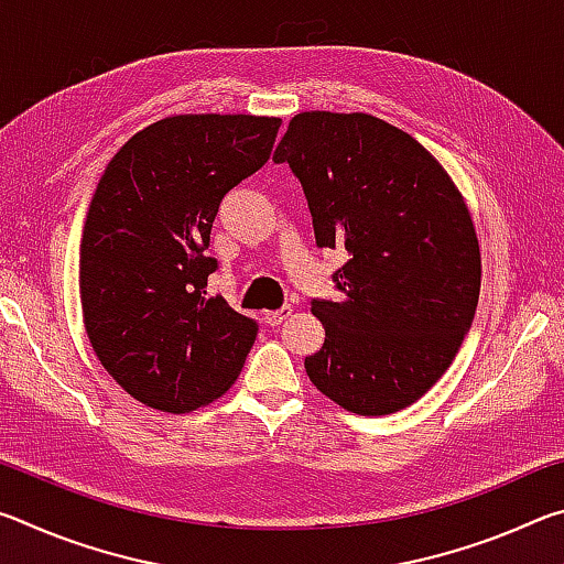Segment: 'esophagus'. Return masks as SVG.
Wrapping results in <instances>:
<instances>
[{
  "label": "esophagus",
  "instance_id": "34e87169",
  "mask_svg": "<svg viewBox=\"0 0 564 564\" xmlns=\"http://www.w3.org/2000/svg\"><path fill=\"white\" fill-rule=\"evenodd\" d=\"M293 313V308L291 305H283V308H279V311H265V316H263V321L269 323V326H281V323L289 318Z\"/></svg>",
  "mask_w": 564,
  "mask_h": 564
}]
</instances>
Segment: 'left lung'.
<instances>
[{
	"label": "left lung",
	"mask_w": 564,
	"mask_h": 564,
	"mask_svg": "<svg viewBox=\"0 0 564 564\" xmlns=\"http://www.w3.org/2000/svg\"><path fill=\"white\" fill-rule=\"evenodd\" d=\"M299 176L318 248L348 261L338 301H311V383L358 415L413 405L451 368L480 299L470 212L423 144L370 113H295L273 154Z\"/></svg>",
	"instance_id": "obj_1"
}]
</instances>
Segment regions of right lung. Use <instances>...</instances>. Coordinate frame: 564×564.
Here are the masks:
<instances>
[{"label":"right lung","instance_id":"right-lung-1","mask_svg":"<svg viewBox=\"0 0 564 564\" xmlns=\"http://www.w3.org/2000/svg\"><path fill=\"white\" fill-rule=\"evenodd\" d=\"M281 119L178 113L123 144L94 191L79 253L84 328L131 398L191 413L241 373L259 323L208 295L221 198L271 156Z\"/></svg>","mask_w":564,"mask_h":564}]
</instances>
